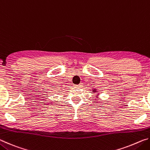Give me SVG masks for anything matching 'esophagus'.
Instances as JSON below:
<instances>
[{"mask_svg": "<svg viewBox=\"0 0 150 150\" xmlns=\"http://www.w3.org/2000/svg\"><path fill=\"white\" fill-rule=\"evenodd\" d=\"M83 85L82 84H79V85H75V87H79V88H81L82 87Z\"/></svg>", "mask_w": 150, "mask_h": 150, "instance_id": "esophagus-1", "label": "esophagus"}]
</instances>
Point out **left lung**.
I'll return each instance as SVG.
<instances>
[{
  "instance_id": "left-lung-1",
  "label": "left lung",
  "mask_w": 150,
  "mask_h": 150,
  "mask_svg": "<svg viewBox=\"0 0 150 150\" xmlns=\"http://www.w3.org/2000/svg\"><path fill=\"white\" fill-rule=\"evenodd\" d=\"M93 92H96V91H95V89H94V90H93Z\"/></svg>"
}]
</instances>
